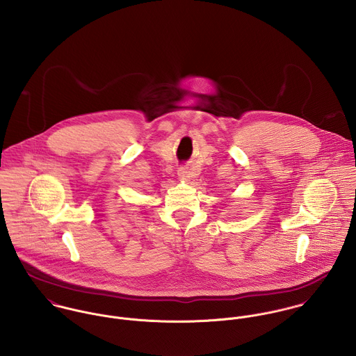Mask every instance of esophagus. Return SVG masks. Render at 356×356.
Returning <instances> with one entry per match:
<instances>
[{
	"label": "esophagus",
	"instance_id": "1",
	"mask_svg": "<svg viewBox=\"0 0 356 356\" xmlns=\"http://www.w3.org/2000/svg\"><path fill=\"white\" fill-rule=\"evenodd\" d=\"M178 175L181 177V178H191V175H192V171H191V168L189 167H181L179 170H178Z\"/></svg>",
	"mask_w": 356,
	"mask_h": 356
}]
</instances>
